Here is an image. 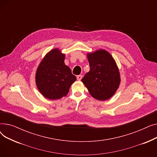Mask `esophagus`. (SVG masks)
<instances>
[{"instance_id": "obj_1", "label": "esophagus", "mask_w": 157, "mask_h": 157, "mask_svg": "<svg viewBox=\"0 0 157 157\" xmlns=\"http://www.w3.org/2000/svg\"><path fill=\"white\" fill-rule=\"evenodd\" d=\"M82 78H83V76H82V75H79V76H77V79H78V81H81V79H82Z\"/></svg>"}]
</instances>
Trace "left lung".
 I'll use <instances>...</instances> for the list:
<instances>
[{
    "label": "left lung",
    "instance_id": "8db88e82",
    "mask_svg": "<svg viewBox=\"0 0 157 157\" xmlns=\"http://www.w3.org/2000/svg\"><path fill=\"white\" fill-rule=\"evenodd\" d=\"M90 71L81 81L98 101H105L116 93L120 84L119 69L111 55L104 49L87 54Z\"/></svg>",
    "mask_w": 157,
    "mask_h": 157
}]
</instances>
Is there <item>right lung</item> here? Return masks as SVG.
I'll list each match as a JSON object with an SVG mask.
<instances>
[{
    "mask_svg": "<svg viewBox=\"0 0 157 157\" xmlns=\"http://www.w3.org/2000/svg\"><path fill=\"white\" fill-rule=\"evenodd\" d=\"M65 55L59 48L49 52L40 62L36 74V83L40 93L50 100L67 95L76 79L64 63Z\"/></svg>",
    "mask_w": 157,
    "mask_h": 157,
    "instance_id": "add662e5",
    "label": "right lung"
}]
</instances>
